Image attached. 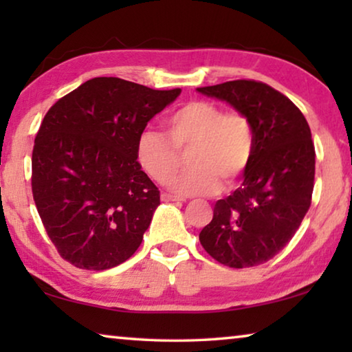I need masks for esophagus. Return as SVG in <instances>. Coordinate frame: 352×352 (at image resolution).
Returning <instances> with one entry per match:
<instances>
[{
    "label": "esophagus",
    "mask_w": 352,
    "mask_h": 352,
    "mask_svg": "<svg viewBox=\"0 0 352 352\" xmlns=\"http://www.w3.org/2000/svg\"><path fill=\"white\" fill-rule=\"evenodd\" d=\"M162 200L163 201H182L180 197H175V195H170V194H166V192L162 194Z\"/></svg>",
    "instance_id": "1"
}]
</instances>
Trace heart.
I'll return each mask as SVG.
<instances>
[{
    "instance_id": "heart-1",
    "label": "heart",
    "mask_w": 352,
    "mask_h": 352,
    "mask_svg": "<svg viewBox=\"0 0 352 352\" xmlns=\"http://www.w3.org/2000/svg\"><path fill=\"white\" fill-rule=\"evenodd\" d=\"M168 136L146 130L136 141V160L157 183H168L189 151V170L175 177L170 190L178 195H211L220 182L225 186L239 180L252 162L253 129L241 111H223L211 100H190L164 121Z\"/></svg>"
}]
</instances>
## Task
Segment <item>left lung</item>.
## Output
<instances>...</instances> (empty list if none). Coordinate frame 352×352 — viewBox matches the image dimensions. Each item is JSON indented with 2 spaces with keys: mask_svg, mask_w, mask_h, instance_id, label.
<instances>
[{
  "mask_svg": "<svg viewBox=\"0 0 352 352\" xmlns=\"http://www.w3.org/2000/svg\"><path fill=\"white\" fill-rule=\"evenodd\" d=\"M248 118L254 151L233 194L214 205L200 231L201 247L220 264H264L287 245L311 206L315 148L306 118L267 83L231 80L197 88Z\"/></svg>",
  "mask_w": 352,
  "mask_h": 352,
  "instance_id": "left-lung-1",
  "label": "left lung"
}]
</instances>
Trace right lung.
Here are the masks:
<instances>
[{
    "label": "right lung",
    "instance_id": "obj_1",
    "mask_svg": "<svg viewBox=\"0 0 352 352\" xmlns=\"http://www.w3.org/2000/svg\"><path fill=\"white\" fill-rule=\"evenodd\" d=\"M180 93L94 77L46 113L32 152V194L69 264L107 270L141 245L160 190L141 170L136 141Z\"/></svg>",
    "mask_w": 352,
    "mask_h": 352
}]
</instances>
